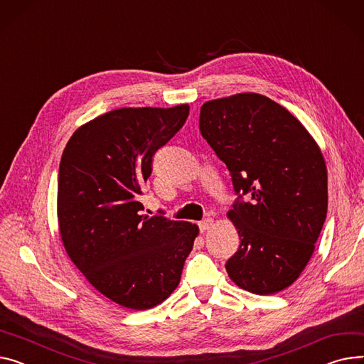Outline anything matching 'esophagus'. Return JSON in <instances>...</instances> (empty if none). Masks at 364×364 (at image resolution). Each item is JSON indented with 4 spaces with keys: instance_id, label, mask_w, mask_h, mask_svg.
<instances>
[{
    "instance_id": "esophagus-1",
    "label": "esophagus",
    "mask_w": 364,
    "mask_h": 364,
    "mask_svg": "<svg viewBox=\"0 0 364 364\" xmlns=\"http://www.w3.org/2000/svg\"><path fill=\"white\" fill-rule=\"evenodd\" d=\"M212 224H213L212 218H205V220H203L202 223H199V228H200L202 232H205V231H208V230L212 227Z\"/></svg>"
}]
</instances>
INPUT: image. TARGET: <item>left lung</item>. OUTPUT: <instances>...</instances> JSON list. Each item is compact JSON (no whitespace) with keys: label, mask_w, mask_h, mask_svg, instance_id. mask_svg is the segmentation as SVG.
<instances>
[{"label":"left lung","mask_w":364,"mask_h":364,"mask_svg":"<svg viewBox=\"0 0 364 364\" xmlns=\"http://www.w3.org/2000/svg\"><path fill=\"white\" fill-rule=\"evenodd\" d=\"M199 127L249 199L227 213L240 237L228 277L253 294L279 293L304 271L326 218L321 148L291 112L253 92L205 102Z\"/></svg>","instance_id":"1"}]
</instances>
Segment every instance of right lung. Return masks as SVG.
<instances>
[{
  "instance_id": "obj_1",
  "label": "right lung",
  "mask_w": 364,
  "mask_h": 364,
  "mask_svg": "<svg viewBox=\"0 0 364 364\" xmlns=\"http://www.w3.org/2000/svg\"><path fill=\"white\" fill-rule=\"evenodd\" d=\"M190 107L118 108L80 126L63 152L57 216L63 246L95 289L148 310L180 284L196 224L143 215L152 158L186 123Z\"/></svg>"
}]
</instances>
